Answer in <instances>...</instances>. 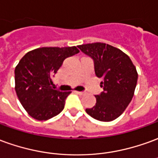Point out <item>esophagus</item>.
I'll return each instance as SVG.
<instances>
[{
    "label": "esophagus",
    "mask_w": 158,
    "mask_h": 158,
    "mask_svg": "<svg viewBox=\"0 0 158 158\" xmlns=\"http://www.w3.org/2000/svg\"><path fill=\"white\" fill-rule=\"evenodd\" d=\"M76 93L77 94H79V95H84L85 94V92H83V91H75Z\"/></svg>",
    "instance_id": "34e87169"
}]
</instances>
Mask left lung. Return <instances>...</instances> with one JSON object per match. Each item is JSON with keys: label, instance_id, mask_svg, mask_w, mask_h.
Here are the masks:
<instances>
[{"label": "left lung", "instance_id": "8db88e82", "mask_svg": "<svg viewBox=\"0 0 158 158\" xmlns=\"http://www.w3.org/2000/svg\"><path fill=\"white\" fill-rule=\"evenodd\" d=\"M78 48L93 60L95 74L102 79L103 90L95 96L96 105L85 111L98 121H113L132 101L138 80L136 68L128 56L111 45L94 43Z\"/></svg>", "mask_w": 158, "mask_h": 158}]
</instances>
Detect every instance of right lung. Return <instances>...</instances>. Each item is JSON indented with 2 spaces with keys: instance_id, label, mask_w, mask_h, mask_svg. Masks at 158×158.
Wrapping results in <instances>:
<instances>
[{
  "instance_id": "add662e5",
  "label": "right lung",
  "mask_w": 158,
  "mask_h": 158,
  "mask_svg": "<svg viewBox=\"0 0 158 158\" xmlns=\"http://www.w3.org/2000/svg\"><path fill=\"white\" fill-rule=\"evenodd\" d=\"M73 47H44L26 53L15 68L14 79L18 98L27 113L36 120L46 121L60 114L71 91L51 87L63 60L78 54Z\"/></svg>"
}]
</instances>
